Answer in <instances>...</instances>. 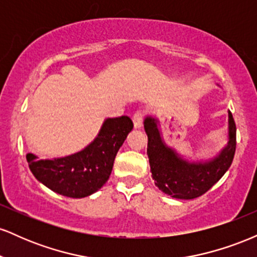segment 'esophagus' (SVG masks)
<instances>
[{"label":"esophagus","instance_id":"1","mask_svg":"<svg viewBox=\"0 0 257 257\" xmlns=\"http://www.w3.org/2000/svg\"><path fill=\"white\" fill-rule=\"evenodd\" d=\"M144 118H145V112L144 111H137L133 116V123H134V128H141L143 125Z\"/></svg>","mask_w":257,"mask_h":257}]
</instances>
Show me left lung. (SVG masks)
<instances>
[{
    "instance_id": "obj_1",
    "label": "left lung",
    "mask_w": 257,
    "mask_h": 257,
    "mask_svg": "<svg viewBox=\"0 0 257 257\" xmlns=\"http://www.w3.org/2000/svg\"><path fill=\"white\" fill-rule=\"evenodd\" d=\"M147 156L152 178L161 191L173 198L193 199L208 192L231 167L235 152V123L228 112V144L213 161L188 163L166 146L157 128V120L147 117Z\"/></svg>"
}]
</instances>
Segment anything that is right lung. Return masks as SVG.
I'll return each mask as SVG.
<instances>
[{"label":"right lung","mask_w":257,"mask_h":257,"mask_svg":"<svg viewBox=\"0 0 257 257\" xmlns=\"http://www.w3.org/2000/svg\"><path fill=\"white\" fill-rule=\"evenodd\" d=\"M133 126L128 116L108 118L95 140L81 152L46 161L28 153L29 167L35 178L54 192L70 198L90 196L110 178L117 152Z\"/></svg>","instance_id":"add662e5"}]
</instances>
